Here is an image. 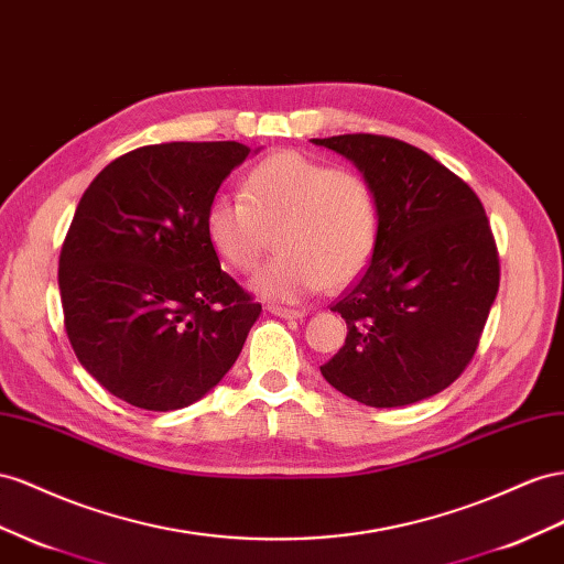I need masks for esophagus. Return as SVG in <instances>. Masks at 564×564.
Listing matches in <instances>:
<instances>
[{
    "instance_id": "34e87169",
    "label": "esophagus",
    "mask_w": 564,
    "mask_h": 564,
    "mask_svg": "<svg viewBox=\"0 0 564 564\" xmlns=\"http://www.w3.org/2000/svg\"><path fill=\"white\" fill-rule=\"evenodd\" d=\"M268 313L284 317V319H301L306 317V311H299V308H284V306H268Z\"/></svg>"
}]
</instances>
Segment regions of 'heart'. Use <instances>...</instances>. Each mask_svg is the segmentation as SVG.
Wrapping results in <instances>:
<instances>
[{
	"mask_svg": "<svg viewBox=\"0 0 564 564\" xmlns=\"http://www.w3.org/2000/svg\"><path fill=\"white\" fill-rule=\"evenodd\" d=\"M204 227L220 261L241 272L258 265L275 232L278 253L249 286L263 299L294 303L360 275L377 249L379 208L360 173L286 149L253 165L241 199L216 196Z\"/></svg>",
	"mask_w": 564,
	"mask_h": 564,
	"instance_id": "obj_1",
	"label": "heart"
}]
</instances>
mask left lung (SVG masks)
<instances>
[{"label": "left lung", "mask_w": 564, "mask_h": 564, "mask_svg": "<svg viewBox=\"0 0 564 564\" xmlns=\"http://www.w3.org/2000/svg\"><path fill=\"white\" fill-rule=\"evenodd\" d=\"M370 182L379 239L332 311L346 344L319 372L348 399L399 408L460 377L498 294V251L479 196L446 165L393 137L313 140Z\"/></svg>", "instance_id": "left-lung-1"}]
</instances>
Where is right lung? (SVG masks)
I'll return each mask as SVG.
<instances>
[{
    "instance_id": "1",
    "label": "right lung",
    "mask_w": 564,
    "mask_h": 564,
    "mask_svg": "<svg viewBox=\"0 0 564 564\" xmlns=\"http://www.w3.org/2000/svg\"><path fill=\"white\" fill-rule=\"evenodd\" d=\"M261 149L169 142L134 149L93 180L58 258L75 356L116 399L180 410L220 384L261 303L223 272L206 208Z\"/></svg>"
}]
</instances>
